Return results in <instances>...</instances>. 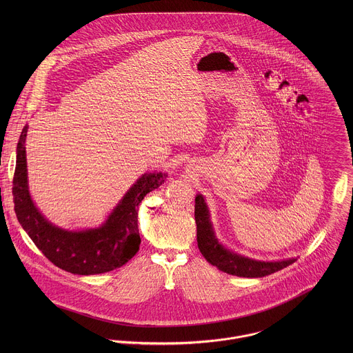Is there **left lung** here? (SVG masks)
Returning a JSON list of instances; mask_svg holds the SVG:
<instances>
[{"mask_svg": "<svg viewBox=\"0 0 353 353\" xmlns=\"http://www.w3.org/2000/svg\"><path fill=\"white\" fill-rule=\"evenodd\" d=\"M194 217L197 224V243L200 252L210 265L216 266L224 273L238 277H263L279 272L296 261L295 258L277 262L254 261L224 249L213 234L209 212L201 194L196 197Z\"/></svg>", "mask_w": 353, "mask_h": 353, "instance_id": "1", "label": "left lung"}]
</instances>
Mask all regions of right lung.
<instances>
[{"instance_id":"right-lung-1","label":"right lung","mask_w":353,"mask_h":353,"mask_svg":"<svg viewBox=\"0 0 353 353\" xmlns=\"http://www.w3.org/2000/svg\"><path fill=\"white\" fill-rule=\"evenodd\" d=\"M24 126L17 144L13 175V202L19 223L35 246L62 270L73 274H99L123 266L140 249L137 224L139 203L165 179V174H144L114 209L107 221L95 230L70 232L50 224L35 208L28 193Z\"/></svg>"}]
</instances>
